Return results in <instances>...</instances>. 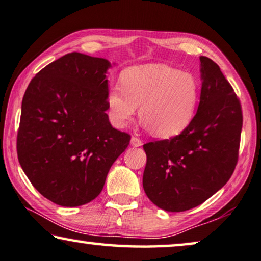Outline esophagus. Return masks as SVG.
<instances>
[{
	"label": "esophagus",
	"mask_w": 261,
	"mask_h": 261,
	"mask_svg": "<svg viewBox=\"0 0 261 261\" xmlns=\"http://www.w3.org/2000/svg\"><path fill=\"white\" fill-rule=\"evenodd\" d=\"M130 145L133 146V147H140V146L142 145V141L139 138H137V137H132Z\"/></svg>",
	"instance_id": "34e87169"
}]
</instances>
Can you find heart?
<instances>
[{
    "mask_svg": "<svg viewBox=\"0 0 261 261\" xmlns=\"http://www.w3.org/2000/svg\"><path fill=\"white\" fill-rule=\"evenodd\" d=\"M199 100L198 79L162 63L127 68L120 87H112L107 95L113 126L126 127L139 107L142 126L159 138L174 137L186 129L194 119Z\"/></svg>",
    "mask_w": 261,
    "mask_h": 261,
    "instance_id": "b5f03b06",
    "label": "heart"
}]
</instances>
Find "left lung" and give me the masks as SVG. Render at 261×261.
Returning <instances> with one entry per match:
<instances>
[{
  "mask_svg": "<svg viewBox=\"0 0 261 261\" xmlns=\"http://www.w3.org/2000/svg\"><path fill=\"white\" fill-rule=\"evenodd\" d=\"M201 94L194 119L174 138L143 145L142 185L159 208L184 212L224 187L238 162L243 112L220 68L200 56Z\"/></svg>",
  "mask_w": 261,
  "mask_h": 261,
  "instance_id": "obj_1",
  "label": "left lung"
}]
</instances>
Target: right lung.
I'll return each instance as SVG.
<instances>
[{
	"instance_id": "right-lung-1",
	"label": "right lung",
	"mask_w": 261,
	"mask_h": 261,
	"mask_svg": "<svg viewBox=\"0 0 261 261\" xmlns=\"http://www.w3.org/2000/svg\"><path fill=\"white\" fill-rule=\"evenodd\" d=\"M111 62L70 53L40 70L21 107L17 156L30 182L56 205L88 203L102 191L130 135L112 127Z\"/></svg>"
}]
</instances>
